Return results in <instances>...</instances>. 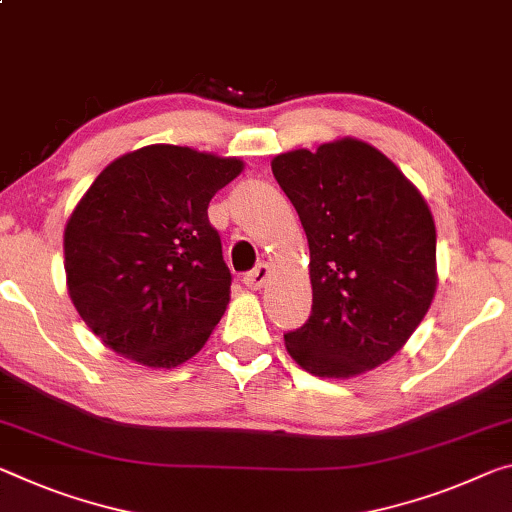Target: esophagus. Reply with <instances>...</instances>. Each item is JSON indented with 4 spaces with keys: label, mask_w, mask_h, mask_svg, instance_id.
<instances>
[{
    "label": "esophagus",
    "mask_w": 512,
    "mask_h": 512,
    "mask_svg": "<svg viewBox=\"0 0 512 512\" xmlns=\"http://www.w3.org/2000/svg\"><path fill=\"white\" fill-rule=\"evenodd\" d=\"M271 278V266L269 264H259L255 266L253 271L246 273V278H243V285L248 289H262L266 282Z\"/></svg>",
    "instance_id": "esophagus-1"
}]
</instances>
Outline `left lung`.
I'll list each match as a JSON object with an SVG mask.
<instances>
[{
  "label": "left lung",
  "mask_w": 512,
  "mask_h": 512,
  "mask_svg": "<svg viewBox=\"0 0 512 512\" xmlns=\"http://www.w3.org/2000/svg\"><path fill=\"white\" fill-rule=\"evenodd\" d=\"M310 243L312 314L285 346L319 378L387 362L424 321L437 287L435 221L383 152L351 139L271 161Z\"/></svg>",
  "instance_id": "1"
}]
</instances>
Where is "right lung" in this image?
<instances>
[{
  "label": "right lung",
  "mask_w": 512,
  "mask_h": 512,
  "mask_svg": "<svg viewBox=\"0 0 512 512\" xmlns=\"http://www.w3.org/2000/svg\"><path fill=\"white\" fill-rule=\"evenodd\" d=\"M237 157L145 145L95 177L63 234L72 305L104 346L152 369L193 358L230 303L209 200Z\"/></svg>",
  "instance_id": "right-lung-1"
}]
</instances>
